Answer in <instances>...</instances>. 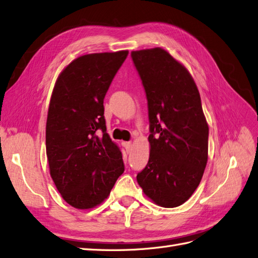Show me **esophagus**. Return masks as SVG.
<instances>
[{"label":"esophagus","instance_id":"esophagus-1","mask_svg":"<svg viewBox=\"0 0 258 258\" xmlns=\"http://www.w3.org/2000/svg\"><path fill=\"white\" fill-rule=\"evenodd\" d=\"M125 148L127 150V153L131 152V149H132V143H131V142H126V143H125Z\"/></svg>","mask_w":258,"mask_h":258}]
</instances>
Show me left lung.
<instances>
[{"mask_svg": "<svg viewBox=\"0 0 258 258\" xmlns=\"http://www.w3.org/2000/svg\"><path fill=\"white\" fill-rule=\"evenodd\" d=\"M147 99L148 163L137 175L159 206H180L198 188L208 159L209 128L192 77L161 49L132 51Z\"/></svg>", "mask_w": 258, "mask_h": 258, "instance_id": "1", "label": "left lung"}]
</instances>
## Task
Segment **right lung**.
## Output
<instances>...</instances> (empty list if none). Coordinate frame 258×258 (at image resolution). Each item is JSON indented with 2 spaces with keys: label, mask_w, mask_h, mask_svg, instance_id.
I'll return each instance as SVG.
<instances>
[{
  "label": "right lung",
  "mask_w": 258,
  "mask_h": 258,
  "mask_svg": "<svg viewBox=\"0 0 258 258\" xmlns=\"http://www.w3.org/2000/svg\"><path fill=\"white\" fill-rule=\"evenodd\" d=\"M128 51L94 53L73 60L53 90L46 127L50 174L75 208H93L110 194L125 171L111 141L103 99Z\"/></svg>",
  "instance_id": "add662e5"
}]
</instances>
